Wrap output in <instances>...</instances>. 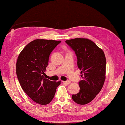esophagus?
Segmentation results:
<instances>
[{
    "label": "esophagus",
    "instance_id": "1",
    "mask_svg": "<svg viewBox=\"0 0 125 125\" xmlns=\"http://www.w3.org/2000/svg\"><path fill=\"white\" fill-rule=\"evenodd\" d=\"M62 82L63 83H65V84H70L71 83V82L70 81H62Z\"/></svg>",
    "mask_w": 125,
    "mask_h": 125
}]
</instances>
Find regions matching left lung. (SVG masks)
Returning a JSON list of instances; mask_svg holds the SVG:
<instances>
[{
    "instance_id": "left-lung-1",
    "label": "left lung",
    "mask_w": 125,
    "mask_h": 125,
    "mask_svg": "<svg viewBox=\"0 0 125 125\" xmlns=\"http://www.w3.org/2000/svg\"><path fill=\"white\" fill-rule=\"evenodd\" d=\"M74 51L82 79L79 92L72 98L79 104L90 102L100 93L105 79L106 59L102 49L90 40L76 38L65 41Z\"/></svg>"
}]
</instances>
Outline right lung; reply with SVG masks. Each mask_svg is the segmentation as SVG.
Returning <instances> with one entry per match:
<instances>
[{"mask_svg":"<svg viewBox=\"0 0 125 125\" xmlns=\"http://www.w3.org/2000/svg\"><path fill=\"white\" fill-rule=\"evenodd\" d=\"M60 41L37 39L28 43L18 55L16 74L21 87L37 103L46 105L51 102L60 84L43 77L49 55Z\"/></svg>","mask_w":125,"mask_h":125,"instance_id":"obj_1","label":"right lung"}]
</instances>
